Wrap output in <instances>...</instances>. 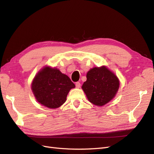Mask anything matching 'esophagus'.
Listing matches in <instances>:
<instances>
[{
	"instance_id": "1",
	"label": "esophagus",
	"mask_w": 154,
	"mask_h": 154,
	"mask_svg": "<svg viewBox=\"0 0 154 154\" xmlns=\"http://www.w3.org/2000/svg\"><path fill=\"white\" fill-rule=\"evenodd\" d=\"M76 88H80V86H81V83H80V82H76Z\"/></svg>"
}]
</instances>
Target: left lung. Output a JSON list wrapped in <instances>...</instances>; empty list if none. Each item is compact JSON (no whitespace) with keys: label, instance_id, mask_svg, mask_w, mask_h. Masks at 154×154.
<instances>
[{"label":"left lung","instance_id":"1","mask_svg":"<svg viewBox=\"0 0 154 154\" xmlns=\"http://www.w3.org/2000/svg\"><path fill=\"white\" fill-rule=\"evenodd\" d=\"M119 82L116 75L105 67H94L87 74V81L82 88L88 100L97 106L109 102L118 92Z\"/></svg>","mask_w":154,"mask_h":154}]
</instances>
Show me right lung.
Wrapping results in <instances>:
<instances>
[{"instance_id":"obj_1","label":"right lung","mask_w":154,"mask_h":154,"mask_svg":"<svg viewBox=\"0 0 154 154\" xmlns=\"http://www.w3.org/2000/svg\"><path fill=\"white\" fill-rule=\"evenodd\" d=\"M75 85L58 69L45 67L36 74L32 91L37 101L50 109H56L66 101L69 91Z\"/></svg>"}]
</instances>
